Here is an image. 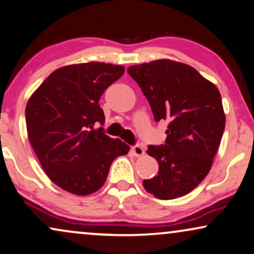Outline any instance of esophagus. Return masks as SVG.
<instances>
[{
    "label": "esophagus",
    "mask_w": 254,
    "mask_h": 254,
    "mask_svg": "<svg viewBox=\"0 0 254 254\" xmlns=\"http://www.w3.org/2000/svg\"><path fill=\"white\" fill-rule=\"evenodd\" d=\"M131 151H132V153L136 155V157H141V155L145 154V150L139 145H134V146L131 147Z\"/></svg>",
    "instance_id": "obj_1"
}]
</instances>
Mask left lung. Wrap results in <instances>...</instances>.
<instances>
[{
	"mask_svg": "<svg viewBox=\"0 0 254 254\" xmlns=\"http://www.w3.org/2000/svg\"><path fill=\"white\" fill-rule=\"evenodd\" d=\"M155 121H168L166 143L148 146L158 174L143 186L160 200H173L197 187L210 172L225 127L222 97L194 67L170 59L130 66Z\"/></svg>",
	"mask_w": 254,
	"mask_h": 254,
	"instance_id": "1",
	"label": "left lung"
}]
</instances>
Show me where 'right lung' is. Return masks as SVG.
Segmentation results:
<instances>
[{"label": "right lung", "instance_id": "obj_1", "mask_svg": "<svg viewBox=\"0 0 254 254\" xmlns=\"http://www.w3.org/2000/svg\"><path fill=\"white\" fill-rule=\"evenodd\" d=\"M124 66L90 62L60 67L30 96L25 108L30 144L50 180L74 195H90L106 182L113 161L130 146L103 133L99 101Z\"/></svg>", "mask_w": 254, "mask_h": 254}]
</instances>
